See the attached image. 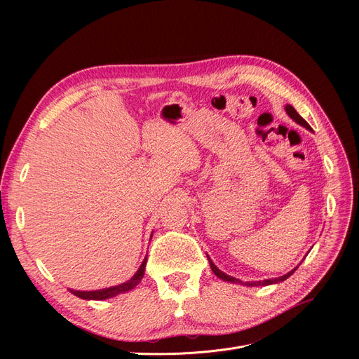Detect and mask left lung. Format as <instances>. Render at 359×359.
Here are the masks:
<instances>
[{
  "label": "left lung",
  "instance_id": "left-lung-1",
  "mask_svg": "<svg viewBox=\"0 0 359 359\" xmlns=\"http://www.w3.org/2000/svg\"><path fill=\"white\" fill-rule=\"evenodd\" d=\"M285 111L288 113V116L292 119V121H295L298 125H301V126H304L306 129H309V130H313L311 128H310V125L301 118L298 113H297V110L291 106V104H287L285 106ZM208 260H210V265H211V269H212V272L219 278V279H222V280H227V282H231V284H238V285H246V287H260V285H272V284H278V282H282V280H285V279H288L295 271H297V268L299 266H295L292 271H290L288 273H285V275H282V276H279V278H271V279H263V280H252V282H243V280H240V279H237V278H234V276H230V275H227V273H224L222 271H219L217 266H215V263L211 260V257L208 256Z\"/></svg>",
  "mask_w": 359,
  "mask_h": 359
}]
</instances>
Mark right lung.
Listing matches in <instances>:
<instances>
[{
    "instance_id": "right-lung-1",
    "label": "right lung",
    "mask_w": 359,
    "mask_h": 359,
    "mask_svg": "<svg viewBox=\"0 0 359 359\" xmlns=\"http://www.w3.org/2000/svg\"><path fill=\"white\" fill-rule=\"evenodd\" d=\"M153 238V234H151L149 240ZM145 265H147V256L144 257L141 266L138 268V271L135 272V275L132 276L129 280L123 282V284H119V285H115V287H109V288H103V290H96V291H79V290H71L69 288V292L74 294L75 297L79 298H83V299H96V301H103V299H109V298H113L116 295H121V294H125V292H129L134 290L141 279L144 278V273H145Z\"/></svg>"
}]
</instances>
